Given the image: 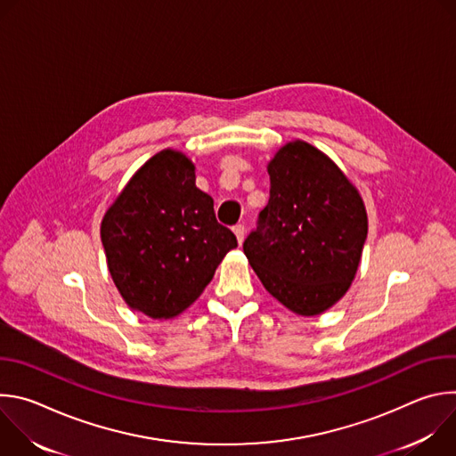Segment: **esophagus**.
Masks as SVG:
<instances>
[{
	"mask_svg": "<svg viewBox=\"0 0 456 456\" xmlns=\"http://www.w3.org/2000/svg\"><path fill=\"white\" fill-rule=\"evenodd\" d=\"M232 231H234V234H236L238 243H241V241H243V238H245V225L238 224V225H234V227H232Z\"/></svg>",
	"mask_w": 456,
	"mask_h": 456,
	"instance_id": "obj_1",
	"label": "esophagus"
}]
</instances>
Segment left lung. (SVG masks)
<instances>
[{
    "label": "left lung",
    "mask_w": 456,
    "mask_h": 456,
    "mask_svg": "<svg viewBox=\"0 0 456 456\" xmlns=\"http://www.w3.org/2000/svg\"><path fill=\"white\" fill-rule=\"evenodd\" d=\"M271 199L243 252L259 281L297 315H319L350 289L368 234L362 197L338 164L305 141L267 164Z\"/></svg>",
    "instance_id": "obj_1"
}]
</instances>
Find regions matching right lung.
Returning <instances> with one entry per match:
<instances>
[{
	"instance_id": "1",
	"label": "right lung",
	"mask_w": 456,
	"mask_h": 456,
	"mask_svg": "<svg viewBox=\"0 0 456 456\" xmlns=\"http://www.w3.org/2000/svg\"><path fill=\"white\" fill-rule=\"evenodd\" d=\"M194 180L189 157L162 150L129 178L101 222L117 290L153 319H171L197 301L238 245Z\"/></svg>"
}]
</instances>
